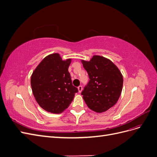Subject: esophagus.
I'll return each instance as SVG.
<instances>
[{
  "label": "esophagus",
  "instance_id": "esophagus-1",
  "mask_svg": "<svg viewBox=\"0 0 157 157\" xmlns=\"http://www.w3.org/2000/svg\"><path fill=\"white\" fill-rule=\"evenodd\" d=\"M78 92L79 93H80L82 92V86H79L78 87Z\"/></svg>",
  "mask_w": 157,
  "mask_h": 157
}]
</instances>
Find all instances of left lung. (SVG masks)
Wrapping results in <instances>:
<instances>
[{
  "instance_id": "1",
  "label": "left lung",
  "mask_w": 157,
  "mask_h": 157,
  "mask_svg": "<svg viewBox=\"0 0 157 157\" xmlns=\"http://www.w3.org/2000/svg\"><path fill=\"white\" fill-rule=\"evenodd\" d=\"M90 81L82 92L87 106L103 113L115 105L122 92L123 77L117 65L103 56L94 55L89 61L81 59Z\"/></svg>"
}]
</instances>
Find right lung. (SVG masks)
<instances>
[{"label":"right lung","instance_id":"1","mask_svg":"<svg viewBox=\"0 0 157 157\" xmlns=\"http://www.w3.org/2000/svg\"><path fill=\"white\" fill-rule=\"evenodd\" d=\"M72 58L62 59L59 54L46 56L33 71L32 92L36 102L47 112L59 114L67 109L78 92L73 86L68 68Z\"/></svg>","mask_w":157,"mask_h":157}]
</instances>
